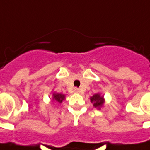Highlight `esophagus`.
<instances>
[{"label": "esophagus", "instance_id": "esophagus-1", "mask_svg": "<svg viewBox=\"0 0 150 150\" xmlns=\"http://www.w3.org/2000/svg\"><path fill=\"white\" fill-rule=\"evenodd\" d=\"M79 92H80V90L79 88H74V93H79Z\"/></svg>", "mask_w": 150, "mask_h": 150}]
</instances>
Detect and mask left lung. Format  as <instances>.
<instances>
[{"instance_id":"obj_1","label":"left lung","mask_w":150,"mask_h":150,"mask_svg":"<svg viewBox=\"0 0 150 150\" xmlns=\"http://www.w3.org/2000/svg\"><path fill=\"white\" fill-rule=\"evenodd\" d=\"M90 101L93 103V105L95 108H98L100 109V107L104 105L105 100H104V97L101 96L100 93H96L90 98Z\"/></svg>"}]
</instances>
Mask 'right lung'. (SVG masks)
Wrapping results in <instances>:
<instances>
[{
    "label": "right lung",
    "mask_w": 150,
    "mask_h": 150,
    "mask_svg": "<svg viewBox=\"0 0 150 150\" xmlns=\"http://www.w3.org/2000/svg\"><path fill=\"white\" fill-rule=\"evenodd\" d=\"M65 99V95L62 93H53L52 94V100H56L57 102L61 103Z\"/></svg>",
    "instance_id": "add662e5"
}]
</instances>
